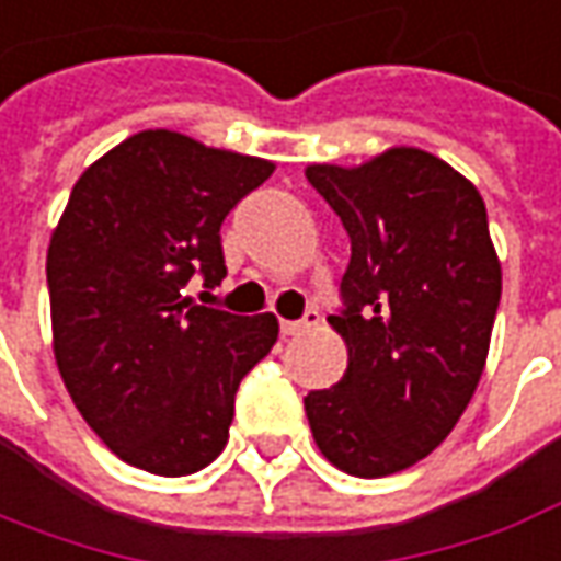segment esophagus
Instances as JSON below:
<instances>
[{
	"label": "esophagus",
	"instance_id": "obj_1",
	"mask_svg": "<svg viewBox=\"0 0 561 561\" xmlns=\"http://www.w3.org/2000/svg\"><path fill=\"white\" fill-rule=\"evenodd\" d=\"M318 320H320L318 311H314V308H308L302 320H280V332H284L287 339H289V335H302L305 330L318 327Z\"/></svg>",
	"mask_w": 561,
	"mask_h": 561
}]
</instances>
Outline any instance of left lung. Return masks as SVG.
Returning <instances> with one entry per match:
<instances>
[{"label": "left lung", "mask_w": 561, "mask_h": 561, "mask_svg": "<svg viewBox=\"0 0 561 561\" xmlns=\"http://www.w3.org/2000/svg\"><path fill=\"white\" fill-rule=\"evenodd\" d=\"M351 238L339 385L305 397L323 458L351 477H391L451 434L489 357L501 262L477 185L421 149H388L360 168L311 164Z\"/></svg>", "instance_id": "1"}]
</instances>
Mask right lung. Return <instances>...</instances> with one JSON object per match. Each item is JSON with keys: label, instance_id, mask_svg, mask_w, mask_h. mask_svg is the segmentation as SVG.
<instances>
[{"label": "right lung", "instance_id": "right-lung-1", "mask_svg": "<svg viewBox=\"0 0 561 561\" xmlns=\"http://www.w3.org/2000/svg\"><path fill=\"white\" fill-rule=\"evenodd\" d=\"M272 161L142 130L94 161L48 247L54 360L81 419L127 465L188 477L229 443L241 378L277 318L195 305L226 277L219 226Z\"/></svg>", "mask_w": 561, "mask_h": 561}]
</instances>
